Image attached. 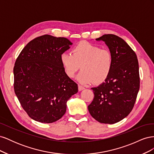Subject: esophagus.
<instances>
[{
	"instance_id": "34e87169",
	"label": "esophagus",
	"mask_w": 154,
	"mask_h": 154,
	"mask_svg": "<svg viewBox=\"0 0 154 154\" xmlns=\"http://www.w3.org/2000/svg\"><path fill=\"white\" fill-rule=\"evenodd\" d=\"M83 89H85L84 87H83L82 85H80V84H78V90L80 91H82V90H83Z\"/></svg>"
}]
</instances>
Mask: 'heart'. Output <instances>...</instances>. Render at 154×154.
Wrapping results in <instances>:
<instances>
[{
    "label": "heart",
    "instance_id": "obj_1",
    "mask_svg": "<svg viewBox=\"0 0 154 154\" xmlns=\"http://www.w3.org/2000/svg\"><path fill=\"white\" fill-rule=\"evenodd\" d=\"M60 61L69 78H73L81 67L82 70L77 78L83 83L103 82L109 76L114 63L113 56L109 50L85 41L74 46L72 53H62Z\"/></svg>",
    "mask_w": 154,
    "mask_h": 154
}]
</instances>
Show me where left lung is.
<instances>
[{
	"instance_id": "left-lung-1",
	"label": "left lung",
	"mask_w": 154,
	"mask_h": 154,
	"mask_svg": "<svg viewBox=\"0 0 154 154\" xmlns=\"http://www.w3.org/2000/svg\"><path fill=\"white\" fill-rule=\"evenodd\" d=\"M96 40L105 42L113 56L114 63L105 82L91 88L94 97L88 109L100 123L114 124L133 109L140 86L138 60L136 53L118 36L104 35Z\"/></svg>"
}]
</instances>
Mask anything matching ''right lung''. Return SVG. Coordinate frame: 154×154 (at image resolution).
<instances>
[{"instance_id": "right-lung-1", "label": "right lung", "mask_w": 154, "mask_h": 154, "mask_svg": "<svg viewBox=\"0 0 154 154\" xmlns=\"http://www.w3.org/2000/svg\"><path fill=\"white\" fill-rule=\"evenodd\" d=\"M70 45L64 37L42 35L30 41L16 60L14 90L23 109L36 122L60 119L66 113L67 100L78 91L60 61Z\"/></svg>"}]
</instances>
